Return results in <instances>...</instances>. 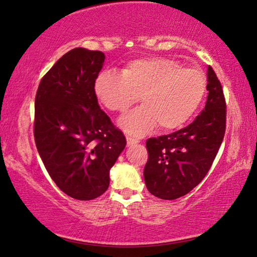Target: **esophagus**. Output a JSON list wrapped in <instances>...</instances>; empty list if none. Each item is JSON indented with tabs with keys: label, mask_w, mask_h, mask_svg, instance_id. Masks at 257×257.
<instances>
[{
	"label": "esophagus",
	"mask_w": 257,
	"mask_h": 257,
	"mask_svg": "<svg viewBox=\"0 0 257 257\" xmlns=\"http://www.w3.org/2000/svg\"><path fill=\"white\" fill-rule=\"evenodd\" d=\"M137 143H139V141H138V139H136V138H133V137H129V136H127V145H128V146H132V145H135V144H137Z\"/></svg>",
	"instance_id": "34e87169"
}]
</instances>
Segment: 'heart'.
Here are the masks:
<instances>
[{"label": "heart", "mask_w": 257, "mask_h": 257, "mask_svg": "<svg viewBox=\"0 0 257 257\" xmlns=\"http://www.w3.org/2000/svg\"><path fill=\"white\" fill-rule=\"evenodd\" d=\"M205 88V77L198 69L163 56L133 60L119 73L101 72L94 82L97 99L111 111L124 112L141 95L144 104L119 120L133 136H143L156 124L161 130L181 127L197 110Z\"/></svg>", "instance_id": "obj_1"}]
</instances>
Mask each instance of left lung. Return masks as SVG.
Segmentation results:
<instances>
[{
  "label": "left lung",
  "instance_id": "left-lung-1",
  "mask_svg": "<svg viewBox=\"0 0 257 257\" xmlns=\"http://www.w3.org/2000/svg\"><path fill=\"white\" fill-rule=\"evenodd\" d=\"M205 107L186 128L146 142L149 161L144 169L150 193L172 201L201 182L219 152L225 132V102L215 72L207 68Z\"/></svg>",
  "mask_w": 257,
  "mask_h": 257
}]
</instances>
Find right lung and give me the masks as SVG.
<instances>
[{
    "label": "right lung",
    "mask_w": 257,
    "mask_h": 257,
    "mask_svg": "<svg viewBox=\"0 0 257 257\" xmlns=\"http://www.w3.org/2000/svg\"><path fill=\"white\" fill-rule=\"evenodd\" d=\"M104 60L99 51H69L43 77L35 98L38 153L56 186L79 201L105 193L111 168L127 144L94 92Z\"/></svg>",
    "instance_id": "obj_1"
}]
</instances>
